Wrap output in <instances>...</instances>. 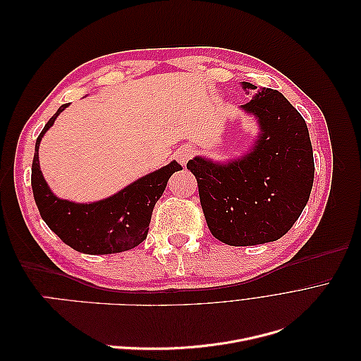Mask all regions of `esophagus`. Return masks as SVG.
<instances>
[{
	"label": "esophagus",
	"mask_w": 361,
	"mask_h": 361,
	"mask_svg": "<svg viewBox=\"0 0 361 361\" xmlns=\"http://www.w3.org/2000/svg\"><path fill=\"white\" fill-rule=\"evenodd\" d=\"M191 155H192V149L191 147H182V149L178 150L176 158L182 164V166H185V164H187L188 159L191 158Z\"/></svg>",
	"instance_id": "obj_1"
}]
</instances>
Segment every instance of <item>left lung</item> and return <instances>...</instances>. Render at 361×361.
Here are the masks:
<instances>
[{
    "instance_id": "1",
    "label": "left lung",
    "mask_w": 361,
    "mask_h": 361,
    "mask_svg": "<svg viewBox=\"0 0 361 361\" xmlns=\"http://www.w3.org/2000/svg\"><path fill=\"white\" fill-rule=\"evenodd\" d=\"M251 101L239 108L259 126L255 145L228 161L195 157L187 169L199 183L211 233L227 245L277 241L298 220L314 176L307 125L280 92L244 82Z\"/></svg>"
}]
</instances>
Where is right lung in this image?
<instances>
[{"label":"right lung","instance_id":"obj_1","mask_svg":"<svg viewBox=\"0 0 361 361\" xmlns=\"http://www.w3.org/2000/svg\"><path fill=\"white\" fill-rule=\"evenodd\" d=\"M68 106L69 104H64L59 108L36 141L31 187L40 216L64 244L80 253L113 255L128 251L146 239L155 203L166 190L171 174L182 167L171 161L110 197L92 203H75L57 197L42 174L39 146L47 130Z\"/></svg>","mask_w":361,"mask_h":361}]
</instances>
